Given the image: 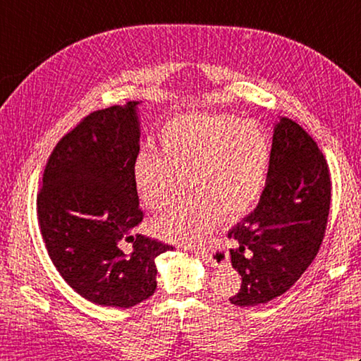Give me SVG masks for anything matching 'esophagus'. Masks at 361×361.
I'll list each match as a JSON object with an SVG mask.
<instances>
[{"instance_id": "34e87169", "label": "esophagus", "mask_w": 361, "mask_h": 361, "mask_svg": "<svg viewBox=\"0 0 361 361\" xmlns=\"http://www.w3.org/2000/svg\"><path fill=\"white\" fill-rule=\"evenodd\" d=\"M185 250H190V251H192V248H188V247H185ZM194 251H197V252H200V255H203V256L206 257V260H209V264H211L212 267H221V265H224V264L226 262V259H228V257H224L221 260H216V259L212 257V255H209L208 251H204V250H195V248H194Z\"/></svg>"}]
</instances>
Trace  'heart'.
<instances>
[{
  "label": "heart",
  "instance_id": "1",
  "mask_svg": "<svg viewBox=\"0 0 361 361\" xmlns=\"http://www.w3.org/2000/svg\"><path fill=\"white\" fill-rule=\"evenodd\" d=\"M270 141L255 121L188 114L161 130L159 155L141 152L133 166L136 195L158 211L178 195L185 181L194 195L152 221L161 239L192 245L206 239L221 217L255 208L265 186Z\"/></svg>",
  "mask_w": 361,
  "mask_h": 361
}]
</instances>
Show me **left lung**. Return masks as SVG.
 <instances>
[{
    "label": "left lung",
    "instance_id": "1",
    "mask_svg": "<svg viewBox=\"0 0 361 361\" xmlns=\"http://www.w3.org/2000/svg\"><path fill=\"white\" fill-rule=\"evenodd\" d=\"M329 208L331 176L323 153L302 127L281 118L259 204L228 231L231 265L242 278L231 304L252 307L286 293L315 259Z\"/></svg>",
    "mask_w": 361,
    "mask_h": 361
}]
</instances>
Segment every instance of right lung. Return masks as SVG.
I'll use <instances>...</instances> for the list:
<instances>
[{
	"label": "right lung",
	"mask_w": 361,
	"mask_h": 361,
	"mask_svg": "<svg viewBox=\"0 0 361 361\" xmlns=\"http://www.w3.org/2000/svg\"><path fill=\"white\" fill-rule=\"evenodd\" d=\"M142 101L91 113L63 136L44 169L38 225L54 267L68 286L105 307L130 309L157 290L159 255L171 245L133 229L142 221L133 185ZM132 241L127 257L118 248Z\"/></svg>",
	"instance_id": "add662e5"
}]
</instances>
